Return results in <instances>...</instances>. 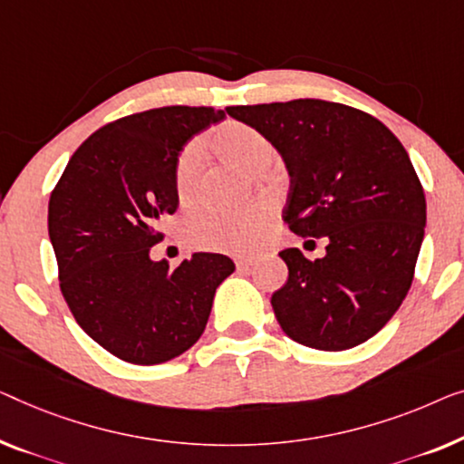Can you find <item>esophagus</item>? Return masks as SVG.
Returning a JSON list of instances; mask_svg holds the SVG:
<instances>
[{
    "label": "esophagus",
    "mask_w": 464,
    "mask_h": 464,
    "mask_svg": "<svg viewBox=\"0 0 464 464\" xmlns=\"http://www.w3.org/2000/svg\"><path fill=\"white\" fill-rule=\"evenodd\" d=\"M234 264H237L238 270H246V267H251L255 264L253 257H237L234 259Z\"/></svg>",
    "instance_id": "esophagus-1"
}]
</instances>
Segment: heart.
Returning a JSON list of instances; mask_svg holds the SVG:
<instances>
[{
  "mask_svg": "<svg viewBox=\"0 0 464 464\" xmlns=\"http://www.w3.org/2000/svg\"><path fill=\"white\" fill-rule=\"evenodd\" d=\"M216 144L226 159L243 169L257 173L266 169L274 157V146L266 133L245 123H226L216 133ZM203 167V146L198 140L188 142L176 160V190L179 198H190ZM272 224L267 205H253L240 211L198 209L184 224V237L198 248L226 253H248L257 248Z\"/></svg>",
  "mask_w": 464,
  "mask_h": 464,
  "instance_id": "1",
  "label": "heart"
}]
</instances>
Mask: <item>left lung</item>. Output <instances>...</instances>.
Here are the masks:
<instances>
[{
    "label": "left lung",
    "instance_id": "1",
    "mask_svg": "<svg viewBox=\"0 0 464 464\" xmlns=\"http://www.w3.org/2000/svg\"><path fill=\"white\" fill-rule=\"evenodd\" d=\"M226 112L266 133L285 159L288 227L328 240L315 261L299 248L280 253L288 280L272 307L282 331L322 352L364 343L408 295L425 237V192L406 149L379 119L326 100Z\"/></svg>",
    "mask_w": 464,
    "mask_h": 464
}]
</instances>
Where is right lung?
Here are the masks:
<instances>
[{
	"label": "right lung",
	"instance_id": "right-lung-1",
	"mask_svg": "<svg viewBox=\"0 0 464 464\" xmlns=\"http://www.w3.org/2000/svg\"><path fill=\"white\" fill-rule=\"evenodd\" d=\"M211 106H163L92 133L53 186L50 240L60 291L106 352L152 366L197 343L230 257L194 253L176 270L150 259L160 218L176 213V160L194 133L224 119Z\"/></svg>",
	"mask_w": 464,
	"mask_h": 464
}]
</instances>
